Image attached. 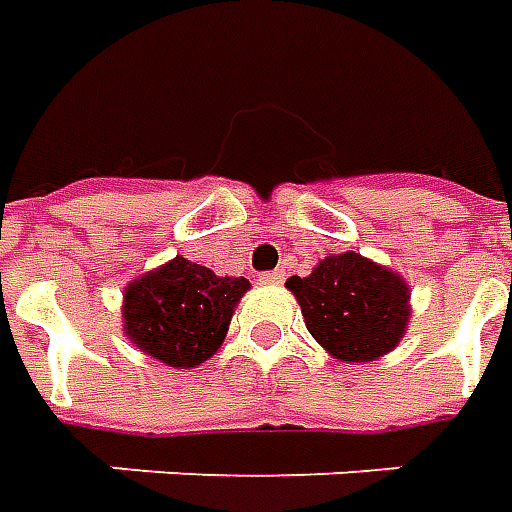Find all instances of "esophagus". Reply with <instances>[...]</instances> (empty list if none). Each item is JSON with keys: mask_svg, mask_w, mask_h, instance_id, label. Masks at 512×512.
I'll return each mask as SVG.
<instances>
[{"mask_svg": "<svg viewBox=\"0 0 512 512\" xmlns=\"http://www.w3.org/2000/svg\"><path fill=\"white\" fill-rule=\"evenodd\" d=\"M257 282H260V285H282V282H285V271H282V268H277V271H266V274L257 277Z\"/></svg>", "mask_w": 512, "mask_h": 512, "instance_id": "34e87169", "label": "esophagus"}]
</instances>
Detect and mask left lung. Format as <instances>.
I'll list each match as a JSON object with an SVG mask.
<instances>
[{
    "mask_svg": "<svg viewBox=\"0 0 512 512\" xmlns=\"http://www.w3.org/2000/svg\"><path fill=\"white\" fill-rule=\"evenodd\" d=\"M318 343L343 362L389 354L408 323V285L389 268L345 252L326 257L310 277L285 282Z\"/></svg>",
    "mask_w": 512,
    "mask_h": 512,
    "instance_id": "left-lung-1",
    "label": "left lung"
}]
</instances>
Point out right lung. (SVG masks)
<instances>
[{
  "label": "right lung",
  "instance_id": "obj_1",
  "mask_svg": "<svg viewBox=\"0 0 512 512\" xmlns=\"http://www.w3.org/2000/svg\"><path fill=\"white\" fill-rule=\"evenodd\" d=\"M246 290L249 279L216 277L211 268L178 255L128 285L126 334L164 365H202L219 351Z\"/></svg>",
  "mask_w": 512,
  "mask_h": 512
}]
</instances>
